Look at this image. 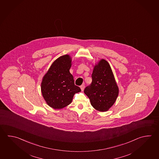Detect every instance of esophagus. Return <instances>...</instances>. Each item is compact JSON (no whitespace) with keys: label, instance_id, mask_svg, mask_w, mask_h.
<instances>
[{"label":"esophagus","instance_id":"1","mask_svg":"<svg viewBox=\"0 0 159 159\" xmlns=\"http://www.w3.org/2000/svg\"><path fill=\"white\" fill-rule=\"evenodd\" d=\"M84 87H85V85H84V84L81 85V86H80V88H81V91H83V90H84Z\"/></svg>","mask_w":159,"mask_h":159}]
</instances>
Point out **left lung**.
<instances>
[{
	"label": "left lung",
	"instance_id": "obj_1",
	"mask_svg": "<svg viewBox=\"0 0 159 159\" xmlns=\"http://www.w3.org/2000/svg\"><path fill=\"white\" fill-rule=\"evenodd\" d=\"M92 78V83L85 88L84 93L96 110L108 111L119 94V88L108 62L100 60L94 67Z\"/></svg>",
	"mask_w": 159,
	"mask_h": 159
}]
</instances>
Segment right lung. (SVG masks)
I'll use <instances>...</instances> for the list:
<instances>
[{
  "mask_svg": "<svg viewBox=\"0 0 159 159\" xmlns=\"http://www.w3.org/2000/svg\"><path fill=\"white\" fill-rule=\"evenodd\" d=\"M71 61L68 54L58 58L43 78L42 95L52 108H64L72 102L75 93L81 91L79 87L75 85L73 76L69 71Z\"/></svg>",
  "mask_w": 159,
  "mask_h": 159,
  "instance_id": "1",
  "label": "right lung"
}]
</instances>
